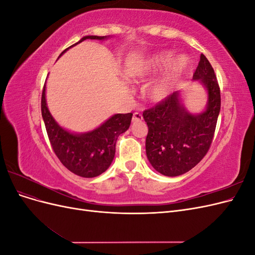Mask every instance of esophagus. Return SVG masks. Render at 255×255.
Instances as JSON below:
<instances>
[{
	"mask_svg": "<svg viewBox=\"0 0 255 255\" xmlns=\"http://www.w3.org/2000/svg\"><path fill=\"white\" fill-rule=\"evenodd\" d=\"M133 122H138L142 120V115L140 113H134L133 115Z\"/></svg>",
	"mask_w": 255,
	"mask_h": 255,
	"instance_id": "1",
	"label": "esophagus"
}]
</instances>
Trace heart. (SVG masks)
Wrapping results in <instances>:
<instances>
[{"instance_id":"b5f03b06","label":"heart","mask_w":255,"mask_h":255,"mask_svg":"<svg viewBox=\"0 0 255 255\" xmlns=\"http://www.w3.org/2000/svg\"><path fill=\"white\" fill-rule=\"evenodd\" d=\"M173 58V52L160 51L134 61L127 69V75L137 83H146L166 70L163 75L151 84L148 89V98L151 102L160 104L171 96L175 83L189 65L186 55Z\"/></svg>"}]
</instances>
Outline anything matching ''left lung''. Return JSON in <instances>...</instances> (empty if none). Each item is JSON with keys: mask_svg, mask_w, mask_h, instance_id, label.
Listing matches in <instances>:
<instances>
[{"mask_svg": "<svg viewBox=\"0 0 255 255\" xmlns=\"http://www.w3.org/2000/svg\"><path fill=\"white\" fill-rule=\"evenodd\" d=\"M192 80L206 90L207 102L201 113H190L181 91L165 102L143 112L148 126L145 153L150 164L166 176L188 172L210 149L220 112V89L214 69L201 54Z\"/></svg>", "mask_w": 255, "mask_h": 255, "instance_id": "left-lung-1", "label": "left lung"}]
</instances>
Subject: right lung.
I'll use <instances>...</instances> for the list:
<instances>
[{"mask_svg": "<svg viewBox=\"0 0 255 255\" xmlns=\"http://www.w3.org/2000/svg\"><path fill=\"white\" fill-rule=\"evenodd\" d=\"M110 36H85L60 54L86 39L105 40ZM58 57V58H59ZM41 114L52 148L68 170L83 177H95L105 172L113 163L119 135L129 128L133 114H116L101 126L85 133H73L60 127L51 115L45 99V85L41 97Z\"/></svg>", "mask_w": 255, "mask_h": 255, "instance_id": "1", "label": "right lung"}]
</instances>
